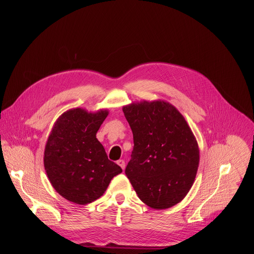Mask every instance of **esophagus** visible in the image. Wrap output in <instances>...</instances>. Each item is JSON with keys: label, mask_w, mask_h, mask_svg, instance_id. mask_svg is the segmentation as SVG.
<instances>
[{"label": "esophagus", "mask_w": 254, "mask_h": 254, "mask_svg": "<svg viewBox=\"0 0 254 254\" xmlns=\"http://www.w3.org/2000/svg\"><path fill=\"white\" fill-rule=\"evenodd\" d=\"M118 165H119L123 170H125V168H126V163H125L124 160H119V161H118Z\"/></svg>", "instance_id": "34e87169"}]
</instances>
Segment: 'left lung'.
<instances>
[{
	"instance_id": "left-lung-1",
	"label": "left lung",
	"mask_w": 254,
	"mask_h": 254,
	"mask_svg": "<svg viewBox=\"0 0 254 254\" xmlns=\"http://www.w3.org/2000/svg\"><path fill=\"white\" fill-rule=\"evenodd\" d=\"M133 134L126 175L138 198L162 210L182 201L198 170L197 139L177 108L162 99L131 102L123 107Z\"/></svg>"
}]
</instances>
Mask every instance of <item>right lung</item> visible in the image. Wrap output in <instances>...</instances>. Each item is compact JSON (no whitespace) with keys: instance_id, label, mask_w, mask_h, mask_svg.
I'll list each match as a JSON object with an SVG mask.
<instances>
[{"instance_id":"right-lung-1","label":"right lung","mask_w":254,"mask_h":254,"mask_svg":"<svg viewBox=\"0 0 254 254\" xmlns=\"http://www.w3.org/2000/svg\"><path fill=\"white\" fill-rule=\"evenodd\" d=\"M107 116L106 108L91 113L76 107L54 123L45 144L44 168L55 191L70 202L85 205L95 201L123 172L108 160L96 138Z\"/></svg>"}]
</instances>
